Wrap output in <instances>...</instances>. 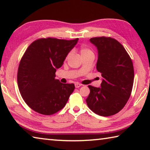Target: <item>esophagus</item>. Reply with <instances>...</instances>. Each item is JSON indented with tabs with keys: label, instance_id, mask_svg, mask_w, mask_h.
Listing matches in <instances>:
<instances>
[{
	"label": "esophagus",
	"instance_id": "34e87169",
	"mask_svg": "<svg viewBox=\"0 0 150 150\" xmlns=\"http://www.w3.org/2000/svg\"><path fill=\"white\" fill-rule=\"evenodd\" d=\"M81 85H82L80 84L79 83H75V88H79Z\"/></svg>",
	"mask_w": 150,
	"mask_h": 150
}]
</instances>
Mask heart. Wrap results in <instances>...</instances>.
Listing matches in <instances>:
<instances>
[{"label":"heart","instance_id":"obj_1","mask_svg":"<svg viewBox=\"0 0 150 150\" xmlns=\"http://www.w3.org/2000/svg\"><path fill=\"white\" fill-rule=\"evenodd\" d=\"M80 52H81V56H83V55H88V54H93V51L91 50L90 48H88L86 46L81 47L80 50ZM70 55H71V53H69V54L67 55V58L69 57Z\"/></svg>","mask_w":150,"mask_h":150}]
</instances>
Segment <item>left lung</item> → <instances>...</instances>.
<instances>
[{"label":"left lung","mask_w":150,"mask_h":150,"mask_svg":"<svg viewBox=\"0 0 150 150\" xmlns=\"http://www.w3.org/2000/svg\"><path fill=\"white\" fill-rule=\"evenodd\" d=\"M97 48L96 69L101 73L100 87L91 85L86 99L87 105L96 115L108 116L124 108L132 90L134 71L133 63L120 42L110 37L90 39Z\"/></svg>","instance_id":"left-lung-1"}]
</instances>
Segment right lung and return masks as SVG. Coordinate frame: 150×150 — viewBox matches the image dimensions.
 I'll return each mask as SVG.
<instances>
[{
	"label": "right lung",
	"mask_w": 150,
	"mask_h": 150,
	"mask_svg": "<svg viewBox=\"0 0 150 150\" xmlns=\"http://www.w3.org/2000/svg\"><path fill=\"white\" fill-rule=\"evenodd\" d=\"M78 40L40 38L27 48L20 60L17 81L20 95L33 110L51 115L65 106L75 85L55 79V72Z\"/></svg>",
	"instance_id": "1"
}]
</instances>
